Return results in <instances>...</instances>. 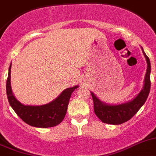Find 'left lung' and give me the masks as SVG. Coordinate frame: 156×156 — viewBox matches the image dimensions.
<instances>
[{
    "mask_svg": "<svg viewBox=\"0 0 156 156\" xmlns=\"http://www.w3.org/2000/svg\"><path fill=\"white\" fill-rule=\"evenodd\" d=\"M144 56L147 62V73L145 74L144 84L140 92L137 96L134 98L130 102L122 103L119 105H109L102 102L96 97L93 92L91 96L94 102V111L99 119L103 123L111 124V125H120L131 119L137 113L144 102L147 100L150 87H151V80H150V73H151V63L148 57L142 48Z\"/></svg>",
    "mask_w": 156,
    "mask_h": 156,
    "instance_id": "left-lung-1",
    "label": "left lung"
}]
</instances>
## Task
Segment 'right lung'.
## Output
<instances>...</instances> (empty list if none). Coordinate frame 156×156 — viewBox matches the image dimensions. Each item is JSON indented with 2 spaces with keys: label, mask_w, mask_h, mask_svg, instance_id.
<instances>
[{
  "label": "right lung",
  "mask_w": 156,
  "mask_h": 156,
  "mask_svg": "<svg viewBox=\"0 0 156 156\" xmlns=\"http://www.w3.org/2000/svg\"><path fill=\"white\" fill-rule=\"evenodd\" d=\"M11 66L6 83V92L12 108L21 119L34 127L49 128L58 126L65 118L72 93L78 86L65 89L54 101L42 106H25L13 95L11 87Z\"/></svg>",
  "instance_id": "add662e5"
}]
</instances>
